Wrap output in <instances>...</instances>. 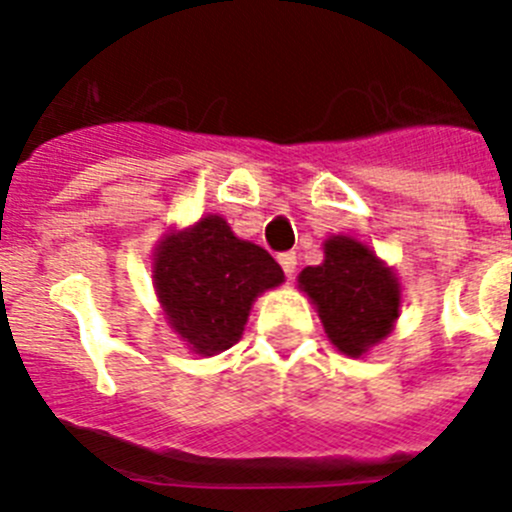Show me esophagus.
<instances>
[{
  "label": "esophagus",
  "instance_id": "obj_1",
  "mask_svg": "<svg viewBox=\"0 0 512 512\" xmlns=\"http://www.w3.org/2000/svg\"><path fill=\"white\" fill-rule=\"evenodd\" d=\"M278 262H281L283 273H286L288 278H293V273H296V255H293V252H283V255L278 257Z\"/></svg>",
  "mask_w": 512,
  "mask_h": 512
}]
</instances>
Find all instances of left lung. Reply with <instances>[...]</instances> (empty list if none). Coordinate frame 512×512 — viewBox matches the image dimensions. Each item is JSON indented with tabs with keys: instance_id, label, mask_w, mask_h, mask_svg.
Here are the masks:
<instances>
[{
	"instance_id": "1",
	"label": "left lung",
	"mask_w": 512,
	"mask_h": 512,
	"mask_svg": "<svg viewBox=\"0 0 512 512\" xmlns=\"http://www.w3.org/2000/svg\"><path fill=\"white\" fill-rule=\"evenodd\" d=\"M324 260L304 268L299 291L317 309L330 342L348 358H366L386 340L404 304V283L394 265L353 234H332Z\"/></svg>"
}]
</instances>
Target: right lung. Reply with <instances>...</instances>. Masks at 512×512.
Returning <instances> with one entry per match:
<instances>
[{
    "label": "right lung",
    "instance_id": "right-lung-1",
    "mask_svg": "<svg viewBox=\"0 0 512 512\" xmlns=\"http://www.w3.org/2000/svg\"><path fill=\"white\" fill-rule=\"evenodd\" d=\"M283 281L281 265L260 244L239 239L219 213L170 226L151 252L159 309L198 358L237 345L257 296Z\"/></svg>",
    "mask_w": 512,
    "mask_h": 512
}]
</instances>
